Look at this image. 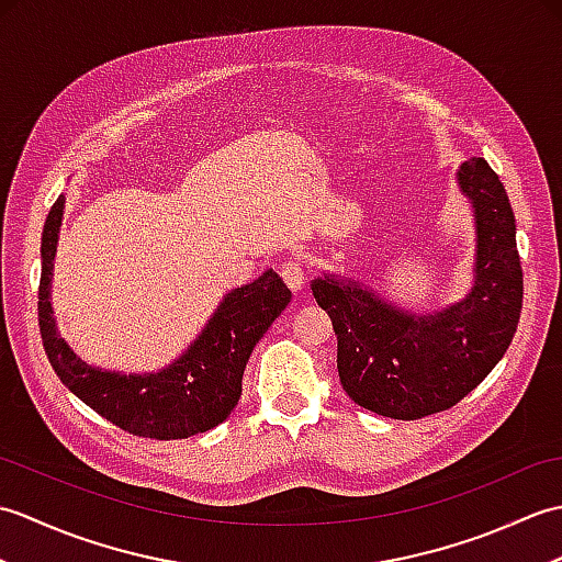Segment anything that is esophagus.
Here are the masks:
<instances>
[{
  "label": "esophagus",
  "mask_w": 562,
  "mask_h": 562,
  "mask_svg": "<svg viewBox=\"0 0 562 562\" xmlns=\"http://www.w3.org/2000/svg\"><path fill=\"white\" fill-rule=\"evenodd\" d=\"M282 280L288 282V288L292 290V292H296V290H302L304 288V266L300 260H288L282 266Z\"/></svg>",
  "instance_id": "34e87169"
}]
</instances>
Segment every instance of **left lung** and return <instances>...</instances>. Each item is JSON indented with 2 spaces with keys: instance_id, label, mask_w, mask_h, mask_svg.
Returning <instances> with one entry per match:
<instances>
[{
  "instance_id": "left-lung-1",
  "label": "left lung",
  "mask_w": 562,
  "mask_h": 562,
  "mask_svg": "<svg viewBox=\"0 0 562 562\" xmlns=\"http://www.w3.org/2000/svg\"><path fill=\"white\" fill-rule=\"evenodd\" d=\"M475 226L473 284L463 300L415 314L364 282L324 272L312 280L338 336V374L362 408L417 420L457 405L503 360L521 314L517 224L505 186L485 159L457 171Z\"/></svg>"
}]
</instances>
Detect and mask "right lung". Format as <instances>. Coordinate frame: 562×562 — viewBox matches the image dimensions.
<instances>
[{
	"label": "right lung",
	"instance_id": "1",
	"mask_svg": "<svg viewBox=\"0 0 562 562\" xmlns=\"http://www.w3.org/2000/svg\"><path fill=\"white\" fill-rule=\"evenodd\" d=\"M65 202L59 195L45 220L38 290L43 348L59 381L105 420L137 437L186 439L224 423L241 396L250 352L292 300L288 284L266 270L226 292L200 336L157 372L125 374L93 367L59 336L53 316V268Z\"/></svg>",
	"mask_w": 562,
	"mask_h": 562
}]
</instances>
